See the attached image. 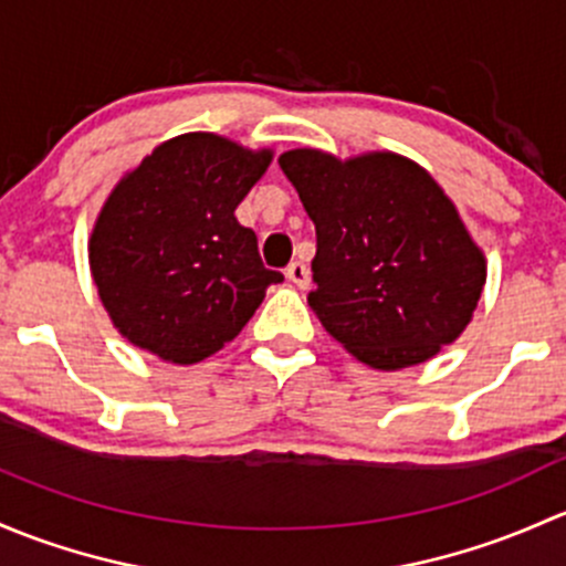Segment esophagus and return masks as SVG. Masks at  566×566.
Segmentation results:
<instances>
[{
	"label": "esophagus",
	"mask_w": 566,
	"mask_h": 566,
	"mask_svg": "<svg viewBox=\"0 0 566 566\" xmlns=\"http://www.w3.org/2000/svg\"><path fill=\"white\" fill-rule=\"evenodd\" d=\"M285 277H289V281L294 285H300V289H307V285H311V270H307V264H302V261H294V264H289V270H285Z\"/></svg>",
	"instance_id": "obj_1"
}]
</instances>
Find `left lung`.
I'll use <instances>...</instances> for the list:
<instances>
[{"label": "left lung", "mask_w": 566, "mask_h": 566, "mask_svg": "<svg viewBox=\"0 0 566 566\" xmlns=\"http://www.w3.org/2000/svg\"><path fill=\"white\" fill-rule=\"evenodd\" d=\"M316 223L307 305L359 363L398 370L436 357L471 322L485 255L455 203L409 157H277Z\"/></svg>", "instance_id": "8db88e82"}]
</instances>
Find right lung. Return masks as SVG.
I'll list each match as a JSON object with an SVG mask.
<instances>
[{
  "mask_svg": "<svg viewBox=\"0 0 566 566\" xmlns=\"http://www.w3.org/2000/svg\"><path fill=\"white\" fill-rule=\"evenodd\" d=\"M214 133H185L119 179L97 214L90 266L116 329L177 365L234 340L281 272L234 209L270 166Z\"/></svg>",
  "mask_w": 566,
  "mask_h": 566,
  "instance_id": "add662e5",
  "label": "right lung"
}]
</instances>
